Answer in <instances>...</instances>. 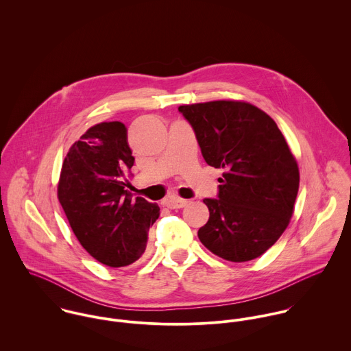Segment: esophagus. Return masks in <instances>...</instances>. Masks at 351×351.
I'll return each instance as SVG.
<instances>
[{"label":"esophagus","instance_id":"34e87169","mask_svg":"<svg viewBox=\"0 0 351 351\" xmlns=\"http://www.w3.org/2000/svg\"><path fill=\"white\" fill-rule=\"evenodd\" d=\"M165 204H166V206L170 208V209H180V208H184V206L188 204V200L178 199V197H170V199L166 200Z\"/></svg>","mask_w":351,"mask_h":351}]
</instances>
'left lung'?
Returning a JSON list of instances; mask_svg holds the SVG:
<instances>
[{
    "label": "left lung",
    "instance_id": "1",
    "mask_svg": "<svg viewBox=\"0 0 351 351\" xmlns=\"http://www.w3.org/2000/svg\"><path fill=\"white\" fill-rule=\"evenodd\" d=\"M209 166L223 169L201 243L217 256L246 262L282 235L299 192V167L276 121L249 102L210 101L178 108Z\"/></svg>",
    "mask_w": 351,
    "mask_h": 351
}]
</instances>
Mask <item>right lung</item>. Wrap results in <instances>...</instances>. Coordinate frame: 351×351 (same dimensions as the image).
<instances>
[{
  "mask_svg": "<svg viewBox=\"0 0 351 351\" xmlns=\"http://www.w3.org/2000/svg\"><path fill=\"white\" fill-rule=\"evenodd\" d=\"M134 162L125 125L110 121L89 128L71 146L60 171L58 199L74 235L110 267L131 265L143 255L159 216L156 204L132 200L124 189Z\"/></svg>",
  "mask_w": 351,
  "mask_h": 351,
  "instance_id": "right-lung-1",
  "label": "right lung"
}]
</instances>
